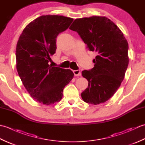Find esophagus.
<instances>
[{
  "instance_id": "esophagus-1",
  "label": "esophagus",
  "mask_w": 145,
  "mask_h": 145,
  "mask_svg": "<svg viewBox=\"0 0 145 145\" xmlns=\"http://www.w3.org/2000/svg\"><path fill=\"white\" fill-rule=\"evenodd\" d=\"M73 73H74L75 76H80L81 75V72L80 70H73Z\"/></svg>"
}]
</instances>
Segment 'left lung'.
Here are the masks:
<instances>
[{
  "instance_id": "left-lung-1",
  "label": "left lung",
  "mask_w": 145,
  "mask_h": 145,
  "mask_svg": "<svg viewBox=\"0 0 145 145\" xmlns=\"http://www.w3.org/2000/svg\"><path fill=\"white\" fill-rule=\"evenodd\" d=\"M70 29L78 33L89 50L97 53L93 69L82 72L88 82V88L81 94L82 99L93 105L105 102L124 79L129 62L128 42L106 17L76 18Z\"/></svg>"
}]
</instances>
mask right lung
I'll use <instances>...</instances> for the list:
<instances>
[{"label":"right lung","mask_w":145,"mask_h":145,"mask_svg":"<svg viewBox=\"0 0 145 145\" xmlns=\"http://www.w3.org/2000/svg\"><path fill=\"white\" fill-rule=\"evenodd\" d=\"M73 20L61 15H42L29 24L18 39L15 53L18 74L38 102L49 105L60 101L64 87L74 76L72 70L48 64L56 51L58 35Z\"/></svg>","instance_id":"obj_1"}]
</instances>
